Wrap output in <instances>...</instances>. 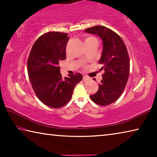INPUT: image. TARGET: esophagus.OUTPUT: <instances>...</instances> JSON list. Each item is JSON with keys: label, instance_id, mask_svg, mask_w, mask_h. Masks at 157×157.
<instances>
[{"label": "esophagus", "instance_id": "obj_1", "mask_svg": "<svg viewBox=\"0 0 157 157\" xmlns=\"http://www.w3.org/2000/svg\"><path fill=\"white\" fill-rule=\"evenodd\" d=\"M89 79H90V78H89V76H87V75H84V76H83V80H84V82L88 81Z\"/></svg>", "mask_w": 157, "mask_h": 157}]
</instances>
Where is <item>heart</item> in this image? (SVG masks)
Returning a JSON list of instances; mask_svg holds the SVG:
<instances>
[{"label": "heart", "mask_w": 157, "mask_h": 157, "mask_svg": "<svg viewBox=\"0 0 157 157\" xmlns=\"http://www.w3.org/2000/svg\"><path fill=\"white\" fill-rule=\"evenodd\" d=\"M89 42H96V43H98V40L96 38H95L94 36H89L85 40V44L89 43Z\"/></svg>", "instance_id": "b5f03b06"}]
</instances>
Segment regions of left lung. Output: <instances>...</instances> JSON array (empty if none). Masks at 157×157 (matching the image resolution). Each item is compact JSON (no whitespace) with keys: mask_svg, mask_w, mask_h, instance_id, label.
<instances>
[{"mask_svg":"<svg viewBox=\"0 0 157 157\" xmlns=\"http://www.w3.org/2000/svg\"><path fill=\"white\" fill-rule=\"evenodd\" d=\"M85 32L96 34L102 41L99 63L105 73L98 91L90 97L98 105H109L120 98L125 88L129 74L128 52L121 36L105 26H94L85 29Z\"/></svg>","mask_w":157,"mask_h":157,"instance_id":"8db88e82","label":"left lung"}]
</instances>
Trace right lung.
Returning a JSON list of instances; mask_svg holds the SVG:
<instances>
[{
    "label": "right lung",
    "mask_w": 157,
    "mask_h": 157,
    "mask_svg": "<svg viewBox=\"0 0 157 157\" xmlns=\"http://www.w3.org/2000/svg\"><path fill=\"white\" fill-rule=\"evenodd\" d=\"M67 33L49 32L34 44L28 59V72L37 98L52 108L64 106L71 99L82 75L76 73L62 78L59 62L66 59Z\"/></svg>",
    "instance_id": "obj_1"
}]
</instances>
